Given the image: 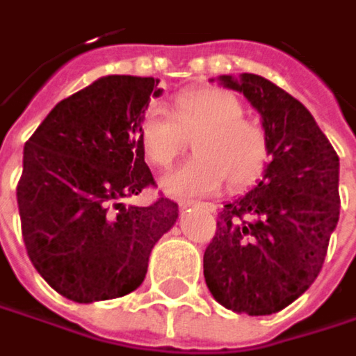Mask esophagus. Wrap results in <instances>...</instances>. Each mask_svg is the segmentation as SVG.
Wrapping results in <instances>:
<instances>
[{
    "instance_id": "1",
    "label": "esophagus",
    "mask_w": 356,
    "mask_h": 356,
    "mask_svg": "<svg viewBox=\"0 0 356 356\" xmlns=\"http://www.w3.org/2000/svg\"><path fill=\"white\" fill-rule=\"evenodd\" d=\"M180 207L182 209H186V207H197V209H204V211H209V213H213L217 209L216 204H211V202H182Z\"/></svg>"
}]
</instances>
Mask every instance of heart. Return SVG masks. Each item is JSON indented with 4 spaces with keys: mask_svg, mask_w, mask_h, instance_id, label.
I'll list each match as a JSON object with an SVG mask.
<instances>
[{
    "mask_svg": "<svg viewBox=\"0 0 356 356\" xmlns=\"http://www.w3.org/2000/svg\"><path fill=\"white\" fill-rule=\"evenodd\" d=\"M243 104L229 92L202 88L180 94L170 115L149 109L139 129L140 149L159 168L170 166L192 139L195 156L164 174L162 190L176 197L231 190L252 184L268 162V140L259 125L243 119Z\"/></svg>",
    "mask_w": 356,
    "mask_h": 356,
    "instance_id": "b5f03b06",
    "label": "heart"
}]
</instances>
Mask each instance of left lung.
<instances>
[{"instance_id":"obj_1","label":"left lung","mask_w":356,"mask_h":356,"mask_svg":"<svg viewBox=\"0 0 356 356\" xmlns=\"http://www.w3.org/2000/svg\"><path fill=\"white\" fill-rule=\"evenodd\" d=\"M261 115L270 162L217 219L204 252L211 296L227 309L270 316L314 284L339 221V156L296 97L257 74L219 76Z\"/></svg>"}]
</instances>
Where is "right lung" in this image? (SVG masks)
<instances>
[{
    "mask_svg": "<svg viewBox=\"0 0 356 356\" xmlns=\"http://www.w3.org/2000/svg\"><path fill=\"white\" fill-rule=\"evenodd\" d=\"M159 80L104 76L62 99L25 143L17 206L33 266L78 304L137 290L178 204L123 200L154 186L139 129Z\"/></svg>",
    "mask_w": 356,
    "mask_h": 356,
    "instance_id": "obj_1",
    "label": "right lung"
}]
</instances>
